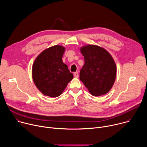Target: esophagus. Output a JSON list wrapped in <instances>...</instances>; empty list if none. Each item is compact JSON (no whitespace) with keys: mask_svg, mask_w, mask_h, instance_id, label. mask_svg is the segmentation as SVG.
<instances>
[{"mask_svg":"<svg viewBox=\"0 0 147 147\" xmlns=\"http://www.w3.org/2000/svg\"><path fill=\"white\" fill-rule=\"evenodd\" d=\"M74 76L76 78H78V77H79L78 73V72H75V73H74Z\"/></svg>","mask_w":147,"mask_h":147,"instance_id":"esophagus-1","label":"esophagus"}]
</instances>
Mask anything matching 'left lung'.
<instances>
[{
    "mask_svg": "<svg viewBox=\"0 0 147 147\" xmlns=\"http://www.w3.org/2000/svg\"><path fill=\"white\" fill-rule=\"evenodd\" d=\"M85 64L80 72V80L94 96L106 94L112 87L116 66L109 53L103 48L88 45L81 48Z\"/></svg>",
    "mask_w": 147,
    "mask_h": 147,
    "instance_id": "obj_1",
    "label": "left lung"
}]
</instances>
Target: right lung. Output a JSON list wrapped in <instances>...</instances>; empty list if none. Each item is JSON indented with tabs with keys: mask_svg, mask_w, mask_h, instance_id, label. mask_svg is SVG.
Here are the masks:
<instances>
[{
	"mask_svg": "<svg viewBox=\"0 0 147 147\" xmlns=\"http://www.w3.org/2000/svg\"><path fill=\"white\" fill-rule=\"evenodd\" d=\"M65 51V48L60 45L50 47L39 54L34 63V82L45 95L59 96L73 78V74L62 61Z\"/></svg>",
	"mask_w": 147,
	"mask_h": 147,
	"instance_id": "add662e5",
	"label": "right lung"
}]
</instances>
